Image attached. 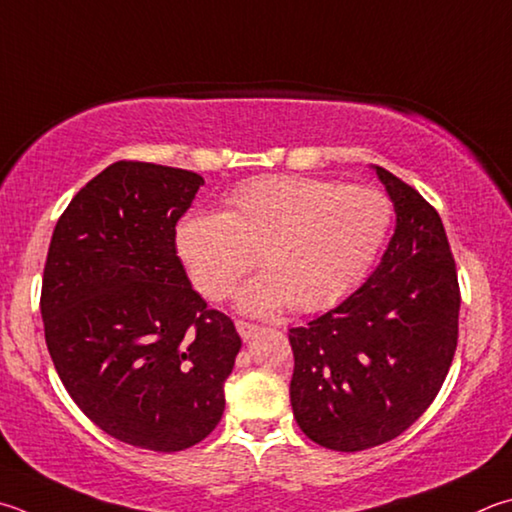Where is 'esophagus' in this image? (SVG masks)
Wrapping results in <instances>:
<instances>
[{"label":"esophagus","mask_w":512,"mask_h":512,"mask_svg":"<svg viewBox=\"0 0 512 512\" xmlns=\"http://www.w3.org/2000/svg\"><path fill=\"white\" fill-rule=\"evenodd\" d=\"M237 331H239V336H241V340H250L257 333V324H253V322H244V320H237Z\"/></svg>","instance_id":"1"}]
</instances>
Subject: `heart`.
I'll return each instance as SVG.
<instances>
[{
  "instance_id": "obj_1",
  "label": "heart",
  "mask_w": 512,
  "mask_h": 512,
  "mask_svg": "<svg viewBox=\"0 0 512 512\" xmlns=\"http://www.w3.org/2000/svg\"><path fill=\"white\" fill-rule=\"evenodd\" d=\"M394 206L383 192L356 185L268 174L237 183L221 212H188L174 228L176 257L192 286L224 300L250 268L239 309L266 315L329 309L365 280L383 250Z\"/></svg>"
}]
</instances>
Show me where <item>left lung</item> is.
Returning <instances> with one entry per match:
<instances>
[{
	"label": "left lung",
	"instance_id": "1",
	"mask_svg": "<svg viewBox=\"0 0 512 512\" xmlns=\"http://www.w3.org/2000/svg\"><path fill=\"white\" fill-rule=\"evenodd\" d=\"M394 203L383 259L336 309L288 331L291 405L322 448L360 452L403 434L439 394L459 338V282L439 212L374 165Z\"/></svg>",
	"mask_w": 512,
	"mask_h": 512
}]
</instances>
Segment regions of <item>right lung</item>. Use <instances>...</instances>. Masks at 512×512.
Returning <instances> with one entry per match:
<instances>
[{
	"mask_svg": "<svg viewBox=\"0 0 512 512\" xmlns=\"http://www.w3.org/2000/svg\"><path fill=\"white\" fill-rule=\"evenodd\" d=\"M203 176L118 161L55 224L40 311L55 371L102 432L179 452L215 430L241 338L194 291L174 228Z\"/></svg>",
	"mask_w": 512,
	"mask_h": 512,
	"instance_id": "obj_1",
	"label": "right lung"
}]
</instances>
